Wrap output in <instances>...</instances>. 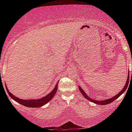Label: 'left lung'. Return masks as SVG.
I'll return each mask as SVG.
<instances>
[{
    "mask_svg": "<svg viewBox=\"0 0 132 132\" xmlns=\"http://www.w3.org/2000/svg\"><path fill=\"white\" fill-rule=\"evenodd\" d=\"M129 71L128 72V79H127V81L126 84H125V86H124V87L123 88L122 90L120 91V92L117 94L116 95H115L114 97H113L112 98H109V99H107L105 100H104V101H97V100H95L94 99H92V98H91L90 97H89L86 94V93L84 92L83 90H82V88L80 87V86H79V90L80 91V92L82 94V95L84 96V98H86V99H87L89 101L94 102V103L95 104H97L98 105H106V104H110L112 102L114 101L115 100H116L117 99L118 97H119L120 95H121L127 89V87H128V84H129Z\"/></svg>",
    "mask_w": 132,
    "mask_h": 132,
    "instance_id": "left-lung-1",
    "label": "left lung"
}]
</instances>
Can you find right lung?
Masks as SVG:
<instances>
[{"mask_svg":"<svg viewBox=\"0 0 132 132\" xmlns=\"http://www.w3.org/2000/svg\"><path fill=\"white\" fill-rule=\"evenodd\" d=\"M59 81H57V82L56 84V86L55 87V88L53 90L51 91L50 93H49L48 95H46V96H45L44 97H42L41 98H39V99L38 100H22L20 99V98H17L16 97H15L14 95H13L12 93L9 92V91L7 88V87L5 85V87L6 88V90H7V93L9 94V95L10 96V97L12 98L13 100H14V101L17 102L18 103L21 104L22 105H24L27 107H31V108H38V107L42 106L44 105L45 104H46V103L51 101V100L52 99V98L54 97L55 94H56V92L57 89V84Z\"/></svg>","mask_w":132,"mask_h":132,"instance_id":"1","label":"right lung"}]
</instances>
